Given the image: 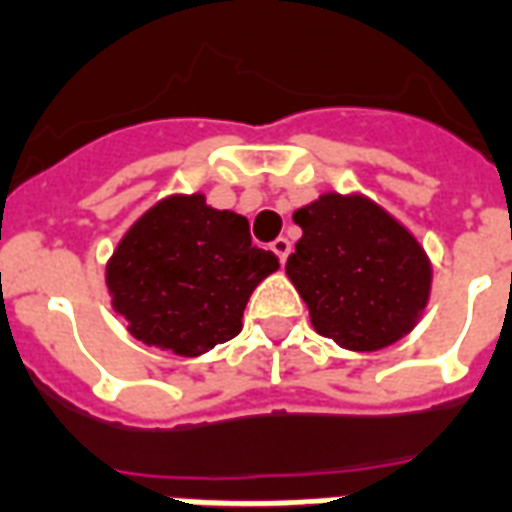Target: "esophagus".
<instances>
[{
  "label": "esophagus",
  "mask_w": 512,
  "mask_h": 512,
  "mask_svg": "<svg viewBox=\"0 0 512 512\" xmlns=\"http://www.w3.org/2000/svg\"><path fill=\"white\" fill-rule=\"evenodd\" d=\"M271 249H273V255L279 257V260H287V257H290V252H292V244H290V239H284V236H279V239L273 241L271 244Z\"/></svg>",
  "instance_id": "34e87169"
}]
</instances>
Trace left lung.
<instances>
[{
    "instance_id": "8db88e82",
    "label": "left lung",
    "mask_w": 512,
    "mask_h": 512,
    "mask_svg": "<svg viewBox=\"0 0 512 512\" xmlns=\"http://www.w3.org/2000/svg\"><path fill=\"white\" fill-rule=\"evenodd\" d=\"M292 220L303 236L287 276L319 335L378 351L411 333L432 287V265L411 230L365 195H319Z\"/></svg>"
}]
</instances>
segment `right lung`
I'll list each match as a JSON object with an SVG mask.
<instances>
[{"label":"right lung","mask_w":512,"mask_h":512,"mask_svg":"<svg viewBox=\"0 0 512 512\" xmlns=\"http://www.w3.org/2000/svg\"><path fill=\"white\" fill-rule=\"evenodd\" d=\"M276 268L279 257L252 244L247 217L212 209L201 193L169 195L120 239L107 287L134 338L198 357L241 333L249 295Z\"/></svg>","instance_id":"right-lung-1"}]
</instances>
